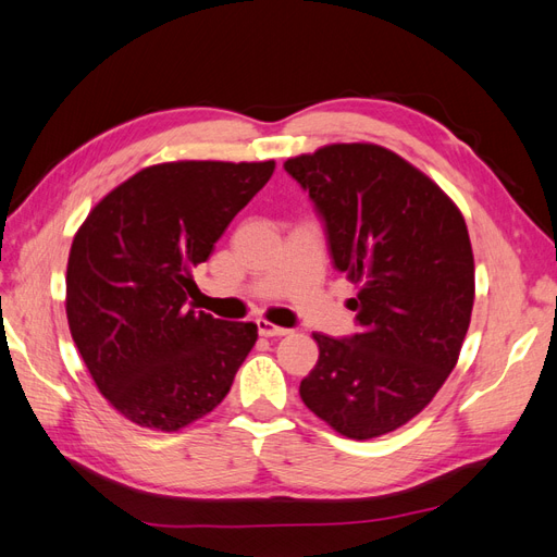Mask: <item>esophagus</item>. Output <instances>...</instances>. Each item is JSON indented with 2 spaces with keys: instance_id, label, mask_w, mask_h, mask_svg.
Returning <instances> with one entry per match:
<instances>
[{
  "instance_id": "esophagus-1",
  "label": "esophagus",
  "mask_w": 557,
  "mask_h": 557,
  "mask_svg": "<svg viewBox=\"0 0 557 557\" xmlns=\"http://www.w3.org/2000/svg\"><path fill=\"white\" fill-rule=\"evenodd\" d=\"M258 332L262 336H285V334H290L288 327H278L274 323H269V320H264V318H258Z\"/></svg>"
}]
</instances>
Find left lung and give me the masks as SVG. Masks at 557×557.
Instances as JSON below:
<instances>
[{
    "mask_svg": "<svg viewBox=\"0 0 557 557\" xmlns=\"http://www.w3.org/2000/svg\"><path fill=\"white\" fill-rule=\"evenodd\" d=\"M323 218L330 256L358 285L360 332H315L299 397L348 440H374L423 411L458 362L474 307L460 209L393 150L332 144L283 164Z\"/></svg>",
    "mask_w": 557,
    "mask_h": 557,
    "instance_id": "obj_1",
    "label": "left lung"
}]
</instances>
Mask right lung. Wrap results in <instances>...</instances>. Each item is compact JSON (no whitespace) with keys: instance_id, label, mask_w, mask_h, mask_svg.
Wrapping results in <instances>:
<instances>
[{"instance_id":"right-lung-1","label":"right lung","mask_w":557,"mask_h":557,"mask_svg":"<svg viewBox=\"0 0 557 557\" xmlns=\"http://www.w3.org/2000/svg\"><path fill=\"white\" fill-rule=\"evenodd\" d=\"M274 166H146L78 227L66 262V320L99 393L132 423L176 432L205 418L256 346V323L195 311L188 297L197 290L193 269Z\"/></svg>"}]
</instances>
